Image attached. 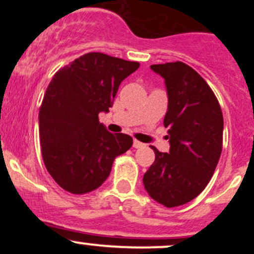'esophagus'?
<instances>
[{"instance_id":"34e87169","label":"esophagus","mask_w":254,"mask_h":254,"mask_svg":"<svg viewBox=\"0 0 254 254\" xmlns=\"http://www.w3.org/2000/svg\"><path fill=\"white\" fill-rule=\"evenodd\" d=\"M132 145H133V148H142V147H144V143H142V142L137 141V139H133Z\"/></svg>"}]
</instances>
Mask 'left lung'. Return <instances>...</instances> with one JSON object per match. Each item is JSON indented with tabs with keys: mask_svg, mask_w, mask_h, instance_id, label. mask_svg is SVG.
Returning a JSON list of instances; mask_svg holds the SVG:
<instances>
[{
	"mask_svg": "<svg viewBox=\"0 0 254 254\" xmlns=\"http://www.w3.org/2000/svg\"><path fill=\"white\" fill-rule=\"evenodd\" d=\"M165 80L170 151L153 147L155 161L143 176L148 194L173 208L191 202L210 182L222 151L223 116L214 92L196 70L183 62L154 64Z\"/></svg>",
	"mask_w": 254,
	"mask_h": 254,
	"instance_id": "8db88e82",
	"label": "left lung"
}]
</instances>
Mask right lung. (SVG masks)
Masks as SVG:
<instances>
[{
	"mask_svg": "<svg viewBox=\"0 0 254 254\" xmlns=\"http://www.w3.org/2000/svg\"><path fill=\"white\" fill-rule=\"evenodd\" d=\"M138 66L89 52L52 77L39 111V141L46 170L65 191L82 194L98 189L115 157L132 145V137L111 133L98 116L109 112L119 84Z\"/></svg>",
	"mask_w": 254,
	"mask_h": 254,
	"instance_id": "right-lung-1",
	"label": "right lung"
}]
</instances>
